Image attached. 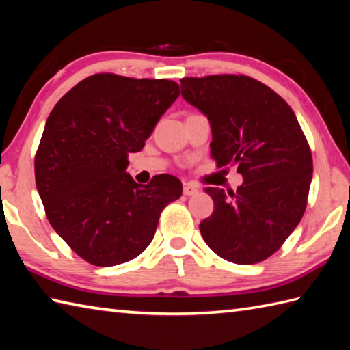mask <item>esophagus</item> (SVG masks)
<instances>
[{
	"instance_id": "34e87169",
	"label": "esophagus",
	"mask_w": 350,
	"mask_h": 350,
	"mask_svg": "<svg viewBox=\"0 0 350 350\" xmlns=\"http://www.w3.org/2000/svg\"><path fill=\"white\" fill-rule=\"evenodd\" d=\"M198 193V188L193 183H185L183 185V194L185 196H194Z\"/></svg>"
}]
</instances>
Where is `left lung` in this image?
Returning a JSON list of instances; mask_svg holds the SVG:
<instances>
[{"label":"left lung","instance_id":"left-lung-1","mask_svg":"<svg viewBox=\"0 0 350 350\" xmlns=\"http://www.w3.org/2000/svg\"><path fill=\"white\" fill-rule=\"evenodd\" d=\"M182 97L208 116L211 156L237 165V193L204 191L214 212L200 223L209 247L226 261L256 264L273 255L300 223L312 179V156L293 109L247 75L180 80Z\"/></svg>","mask_w":350,"mask_h":350}]
</instances>
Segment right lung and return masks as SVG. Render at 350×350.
<instances>
[{
	"instance_id": "obj_1",
	"label": "right lung",
	"mask_w": 350,
	"mask_h": 350,
	"mask_svg": "<svg viewBox=\"0 0 350 350\" xmlns=\"http://www.w3.org/2000/svg\"><path fill=\"white\" fill-rule=\"evenodd\" d=\"M171 80L95 74L54 106L45 122L34 177L48 221L89 264L112 267L152 243L162 209L182 196L174 176L133 180L129 153L142 150L179 97Z\"/></svg>"
}]
</instances>
